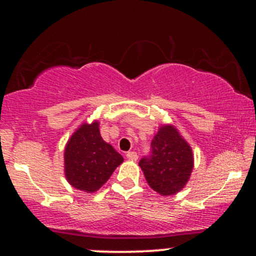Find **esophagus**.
I'll return each instance as SVG.
<instances>
[{
  "label": "esophagus",
  "instance_id": "34e87169",
  "mask_svg": "<svg viewBox=\"0 0 256 256\" xmlns=\"http://www.w3.org/2000/svg\"><path fill=\"white\" fill-rule=\"evenodd\" d=\"M126 158H128V160L136 161L138 158V155H137L136 152H126Z\"/></svg>",
  "mask_w": 256,
  "mask_h": 256
}]
</instances>
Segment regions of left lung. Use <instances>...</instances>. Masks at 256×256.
I'll list each match as a JSON object with an SVG mask.
<instances>
[{
	"mask_svg": "<svg viewBox=\"0 0 256 256\" xmlns=\"http://www.w3.org/2000/svg\"><path fill=\"white\" fill-rule=\"evenodd\" d=\"M150 188L161 195H173L186 184L194 167L190 146L173 126L158 128L150 152L138 162Z\"/></svg>",
	"mask_w": 256,
	"mask_h": 256,
	"instance_id": "left-lung-1",
	"label": "left lung"
}]
</instances>
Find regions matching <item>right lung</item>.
I'll return each instance as SVG.
<instances>
[{"label": "right lung", "mask_w": 256, "mask_h": 256, "mask_svg": "<svg viewBox=\"0 0 256 256\" xmlns=\"http://www.w3.org/2000/svg\"><path fill=\"white\" fill-rule=\"evenodd\" d=\"M122 161V155L102 140L98 122L84 124L64 149V174L76 189L95 192Z\"/></svg>", "instance_id": "1"}]
</instances>
